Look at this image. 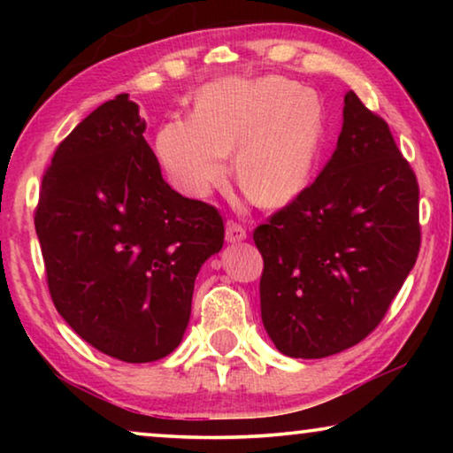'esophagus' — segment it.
Here are the masks:
<instances>
[{"label": "esophagus", "instance_id": "esophagus-1", "mask_svg": "<svg viewBox=\"0 0 453 453\" xmlns=\"http://www.w3.org/2000/svg\"><path fill=\"white\" fill-rule=\"evenodd\" d=\"M247 239V231L237 222H228L226 225V241L228 243H241Z\"/></svg>", "mask_w": 453, "mask_h": 453}]
</instances>
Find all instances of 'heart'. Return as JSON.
<instances>
[{"instance_id":"b5f03b06","label":"heart","mask_w":453,"mask_h":453,"mask_svg":"<svg viewBox=\"0 0 453 453\" xmlns=\"http://www.w3.org/2000/svg\"><path fill=\"white\" fill-rule=\"evenodd\" d=\"M321 144L318 92L280 76L214 80L197 95L194 115L171 117L157 134L160 165L183 194L208 196L237 150V181L264 206H280L307 188Z\"/></svg>"}]
</instances>
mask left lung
<instances>
[{"mask_svg": "<svg viewBox=\"0 0 453 453\" xmlns=\"http://www.w3.org/2000/svg\"><path fill=\"white\" fill-rule=\"evenodd\" d=\"M253 241L262 321L282 355H336L383 319L418 256V183L388 123L355 92L332 158Z\"/></svg>", "mask_w": 453, "mask_h": 453, "instance_id": "left-lung-1", "label": "left lung"}]
</instances>
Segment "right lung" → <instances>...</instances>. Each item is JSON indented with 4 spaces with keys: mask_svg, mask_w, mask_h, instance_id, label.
I'll use <instances>...</instances> for the list:
<instances>
[{
    "mask_svg": "<svg viewBox=\"0 0 453 453\" xmlns=\"http://www.w3.org/2000/svg\"><path fill=\"white\" fill-rule=\"evenodd\" d=\"M144 129L127 95L92 111L55 150L35 212L59 315L126 363L181 344L197 272L225 243L216 208L165 181Z\"/></svg>",
    "mask_w": 453,
    "mask_h": 453,
    "instance_id": "right-lung-1",
    "label": "right lung"
}]
</instances>
